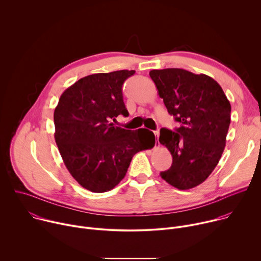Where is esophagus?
<instances>
[{
    "instance_id": "obj_1",
    "label": "esophagus",
    "mask_w": 261,
    "mask_h": 261,
    "mask_svg": "<svg viewBox=\"0 0 261 261\" xmlns=\"http://www.w3.org/2000/svg\"><path fill=\"white\" fill-rule=\"evenodd\" d=\"M154 134H155L156 138L158 139V138H159V131H158V130H157V131H154ZM156 142L159 144V140H156Z\"/></svg>"
}]
</instances>
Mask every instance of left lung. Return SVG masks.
Returning a JSON list of instances; mask_svg holds the SVG:
<instances>
[{"mask_svg":"<svg viewBox=\"0 0 261 261\" xmlns=\"http://www.w3.org/2000/svg\"><path fill=\"white\" fill-rule=\"evenodd\" d=\"M168 114L179 127L162 128L159 141L172 156L160 175L179 190L196 187L213 172L226 144L230 103L220 85L205 74L168 68L150 71Z\"/></svg>","mask_w":261,"mask_h":261,"instance_id":"8db88e82","label":"left lung"}]
</instances>
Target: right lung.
<instances>
[{
    "instance_id": "right-lung-1",
    "label": "right lung",
    "mask_w": 261,
    "mask_h": 261,
    "mask_svg": "<svg viewBox=\"0 0 261 261\" xmlns=\"http://www.w3.org/2000/svg\"><path fill=\"white\" fill-rule=\"evenodd\" d=\"M134 70L97 73L81 79L60 97L55 109V139L63 161L82 187L102 193L125 177L133 156L155 144L152 131L115 126L129 113L122 88Z\"/></svg>"
}]
</instances>
